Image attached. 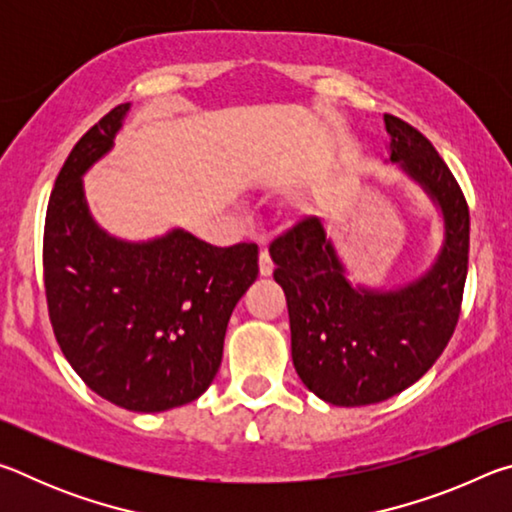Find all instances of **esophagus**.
I'll use <instances>...</instances> for the list:
<instances>
[{
	"label": "esophagus",
	"instance_id": "1",
	"mask_svg": "<svg viewBox=\"0 0 512 512\" xmlns=\"http://www.w3.org/2000/svg\"><path fill=\"white\" fill-rule=\"evenodd\" d=\"M273 259H271V255H268V250H262V253H259V273H262L264 277H268L273 273Z\"/></svg>",
	"mask_w": 512,
	"mask_h": 512
}]
</instances>
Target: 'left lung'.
<instances>
[{"instance_id":"obj_1","label":"left lung","mask_w":512,"mask_h":512,"mask_svg":"<svg viewBox=\"0 0 512 512\" xmlns=\"http://www.w3.org/2000/svg\"><path fill=\"white\" fill-rule=\"evenodd\" d=\"M388 160L440 216V248L420 275L395 287L354 280L332 235L309 216L268 253L284 289L291 359L311 393L336 406H368L406 391L452 339L470 253V212L452 171L422 133L384 115Z\"/></svg>"}]
</instances>
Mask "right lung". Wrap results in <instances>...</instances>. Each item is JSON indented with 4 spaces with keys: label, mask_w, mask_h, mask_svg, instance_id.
<instances>
[{
    "label": "right lung",
    "mask_w": 512,
    "mask_h": 512,
    "mask_svg": "<svg viewBox=\"0 0 512 512\" xmlns=\"http://www.w3.org/2000/svg\"><path fill=\"white\" fill-rule=\"evenodd\" d=\"M131 103L85 133L60 169L45 219L49 318L90 391L137 413L176 409L216 377L232 309L259 273V248H219L183 228L128 241L90 212L83 176L106 158Z\"/></svg>",
    "instance_id": "right-lung-1"
}]
</instances>
